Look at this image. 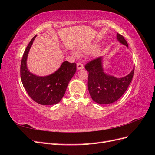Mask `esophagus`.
<instances>
[{
  "label": "esophagus",
  "mask_w": 155,
  "mask_h": 155,
  "mask_svg": "<svg viewBox=\"0 0 155 155\" xmlns=\"http://www.w3.org/2000/svg\"><path fill=\"white\" fill-rule=\"evenodd\" d=\"M83 68V65L81 63H77V69L78 70H80Z\"/></svg>",
  "instance_id": "34e87169"
}]
</instances>
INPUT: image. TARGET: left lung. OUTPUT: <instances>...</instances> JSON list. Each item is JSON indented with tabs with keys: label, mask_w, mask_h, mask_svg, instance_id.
<instances>
[{
	"label": "left lung",
	"mask_w": 155,
	"mask_h": 155,
	"mask_svg": "<svg viewBox=\"0 0 155 155\" xmlns=\"http://www.w3.org/2000/svg\"><path fill=\"white\" fill-rule=\"evenodd\" d=\"M117 39L128 47L124 37L117 34ZM102 57L92 60L85 65L88 72V89L94 101L101 105L110 104L120 98L132 81L134 68L127 76L117 78L105 74L102 65Z\"/></svg>",
	"instance_id": "1"
}]
</instances>
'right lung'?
<instances>
[{"label":"right lung","instance_id":"obj_1","mask_svg":"<svg viewBox=\"0 0 155 155\" xmlns=\"http://www.w3.org/2000/svg\"><path fill=\"white\" fill-rule=\"evenodd\" d=\"M35 35L23 54L21 63V78L28 94L37 104L43 105L57 104L61 100L68 83L76 72V64L64 61L54 73L47 76H37L27 68L26 60Z\"/></svg>","mask_w":155,"mask_h":155}]
</instances>
